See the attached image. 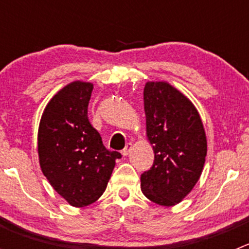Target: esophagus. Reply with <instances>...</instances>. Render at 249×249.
Wrapping results in <instances>:
<instances>
[{
  "label": "esophagus",
  "instance_id": "1",
  "mask_svg": "<svg viewBox=\"0 0 249 249\" xmlns=\"http://www.w3.org/2000/svg\"><path fill=\"white\" fill-rule=\"evenodd\" d=\"M131 149H132V143H127V144L125 145L124 149L122 150V154L124 155V157H126V155H129V153L131 152Z\"/></svg>",
  "mask_w": 249,
  "mask_h": 249
}]
</instances>
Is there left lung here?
Returning <instances> with one entry per match:
<instances>
[{"label":"left lung","mask_w":249,"mask_h":249,"mask_svg":"<svg viewBox=\"0 0 249 249\" xmlns=\"http://www.w3.org/2000/svg\"><path fill=\"white\" fill-rule=\"evenodd\" d=\"M143 101L154 162L141 175V189L150 201L170 207L182 201L201 176L205 129L192 101L167 82L145 83Z\"/></svg>","instance_id":"8db88e82"}]
</instances>
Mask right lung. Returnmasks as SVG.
Returning a JSON list of instances; mask_svg holds the SVG:
<instances>
[{
  "mask_svg": "<svg viewBox=\"0 0 249 249\" xmlns=\"http://www.w3.org/2000/svg\"><path fill=\"white\" fill-rule=\"evenodd\" d=\"M92 83L76 80L48 102L38 127V157L50 185L74 207L95 202L106 190L115 159L88 119Z\"/></svg>",
  "mask_w": 249,
  "mask_h": 249,
  "instance_id": "right-lung-1",
  "label": "right lung"
}]
</instances>
